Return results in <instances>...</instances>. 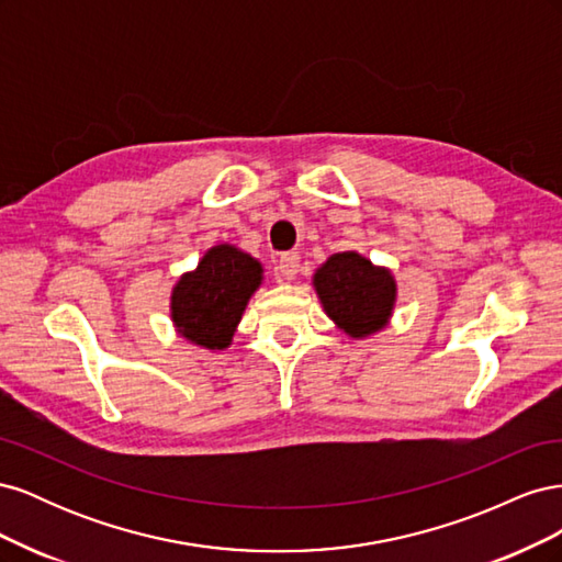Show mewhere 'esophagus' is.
Instances as JSON below:
<instances>
[{
  "mask_svg": "<svg viewBox=\"0 0 562 562\" xmlns=\"http://www.w3.org/2000/svg\"><path fill=\"white\" fill-rule=\"evenodd\" d=\"M297 269H300V255H297L295 250H291V252H283L281 258H279V267H277L279 274H281L283 279L291 281V279H295Z\"/></svg>",
  "mask_w": 562,
  "mask_h": 562,
  "instance_id": "esophagus-1",
  "label": "esophagus"
}]
</instances>
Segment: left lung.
I'll list each match as a JSON object with an SVG mask.
<instances>
[{
	"instance_id": "1",
	"label": "left lung",
	"mask_w": 562,
	"mask_h": 562,
	"mask_svg": "<svg viewBox=\"0 0 562 562\" xmlns=\"http://www.w3.org/2000/svg\"><path fill=\"white\" fill-rule=\"evenodd\" d=\"M314 288L326 314L351 337L378 333L391 316L396 281L359 252H335L316 274Z\"/></svg>"
}]
</instances>
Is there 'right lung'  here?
Instances as JSON below:
<instances>
[{
    "label": "right lung",
    "instance_id": "add662e5",
    "mask_svg": "<svg viewBox=\"0 0 562 562\" xmlns=\"http://www.w3.org/2000/svg\"><path fill=\"white\" fill-rule=\"evenodd\" d=\"M262 283V267L229 244L213 246L184 274L171 295V316L182 337L206 349H225L250 295Z\"/></svg>",
    "mask_w": 562,
    "mask_h": 562
}]
</instances>
